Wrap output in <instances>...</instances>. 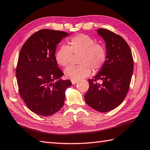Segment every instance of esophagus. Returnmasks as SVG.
<instances>
[{
  "mask_svg": "<svg viewBox=\"0 0 150 150\" xmlns=\"http://www.w3.org/2000/svg\"><path fill=\"white\" fill-rule=\"evenodd\" d=\"M78 81H75V80H71V83L72 84H75L76 83H77Z\"/></svg>",
  "mask_w": 150,
  "mask_h": 150,
  "instance_id": "1",
  "label": "esophagus"
}]
</instances>
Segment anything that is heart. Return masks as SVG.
Returning a JSON list of instances; mask_svg holds the SVG:
<instances>
[{
  "label": "heart",
  "mask_w": 150,
  "mask_h": 150,
  "mask_svg": "<svg viewBox=\"0 0 150 150\" xmlns=\"http://www.w3.org/2000/svg\"><path fill=\"white\" fill-rule=\"evenodd\" d=\"M95 40L84 34H79L70 39L68 46H61L55 55L57 64L66 67L71 61L72 53L80 55L78 60L79 66H69L65 69V76L71 80L79 81L88 77L91 69L98 71L103 68L106 59V51Z\"/></svg>",
  "instance_id": "heart-1"
}]
</instances>
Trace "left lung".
Segmentation results:
<instances>
[{"label": "left lung", "instance_id": "left-lung-1", "mask_svg": "<svg viewBox=\"0 0 150 150\" xmlns=\"http://www.w3.org/2000/svg\"><path fill=\"white\" fill-rule=\"evenodd\" d=\"M97 33L106 43V59L84 95L86 104L99 112H108L122 103L128 93L133 71V60L128 44L120 36L99 28ZM100 80L99 84L95 82Z\"/></svg>", "mask_w": 150, "mask_h": 150}]
</instances>
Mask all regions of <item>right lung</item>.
I'll return each instance as SVG.
<instances>
[{
    "label": "right lung",
    "mask_w": 150,
    "mask_h": 150,
    "mask_svg": "<svg viewBox=\"0 0 150 150\" xmlns=\"http://www.w3.org/2000/svg\"><path fill=\"white\" fill-rule=\"evenodd\" d=\"M69 34L44 29L33 34L22 46L16 69L19 93L33 113L47 117L64 106L65 91L71 86L55 59L57 45Z\"/></svg>",
    "instance_id": "right-lung-1"
}]
</instances>
